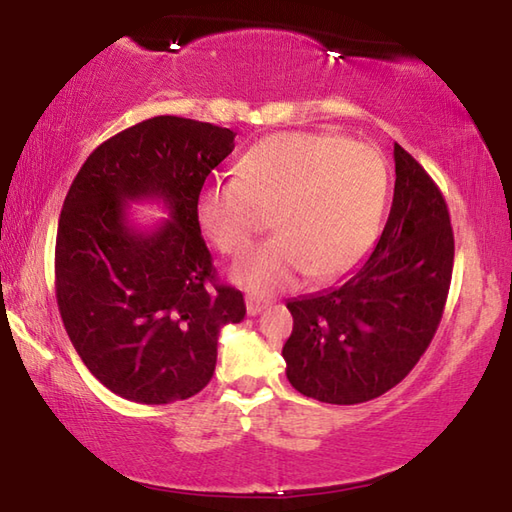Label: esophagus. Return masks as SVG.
Wrapping results in <instances>:
<instances>
[{"mask_svg":"<svg viewBox=\"0 0 512 512\" xmlns=\"http://www.w3.org/2000/svg\"><path fill=\"white\" fill-rule=\"evenodd\" d=\"M266 306H268L266 299H259V297H253V295L246 297V312L250 314V317H255V314L262 312Z\"/></svg>","mask_w":512,"mask_h":512,"instance_id":"esophagus-1","label":"esophagus"}]
</instances>
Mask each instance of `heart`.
<instances>
[{
    "mask_svg": "<svg viewBox=\"0 0 512 512\" xmlns=\"http://www.w3.org/2000/svg\"><path fill=\"white\" fill-rule=\"evenodd\" d=\"M389 173L374 147L332 134L264 138L239 162V178L206 182L195 202L204 237L237 255L275 211L279 237L250 250L231 277L257 295L310 273L328 281L352 270L372 246L385 209Z\"/></svg>",
    "mask_w": 512,
    "mask_h": 512,
    "instance_id": "heart-1",
    "label": "heart"
}]
</instances>
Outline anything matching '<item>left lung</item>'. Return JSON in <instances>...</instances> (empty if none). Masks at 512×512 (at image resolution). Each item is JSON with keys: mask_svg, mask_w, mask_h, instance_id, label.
<instances>
[{"mask_svg": "<svg viewBox=\"0 0 512 512\" xmlns=\"http://www.w3.org/2000/svg\"><path fill=\"white\" fill-rule=\"evenodd\" d=\"M394 202L367 262L339 286L290 299L286 376L299 394L356 405L405 378L436 334L453 273V228L438 184L394 145Z\"/></svg>", "mask_w": 512, "mask_h": 512, "instance_id": "left-lung-1", "label": "left lung"}]
</instances>
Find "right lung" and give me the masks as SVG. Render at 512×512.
I'll return each instance as SVG.
<instances>
[{"instance_id":"right-lung-1","label":"right lung","mask_w":512,"mask_h":512,"mask_svg":"<svg viewBox=\"0 0 512 512\" xmlns=\"http://www.w3.org/2000/svg\"><path fill=\"white\" fill-rule=\"evenodd\" d=\"M235 132L156 116L105 140L65 195L54 248L59 312L85 367L121 398L167 405L215 372L217 336L244 319L242 292L215 279L195 202ZM158 199L149 229L128 202Z\"/></svg>"}]
</instances>
